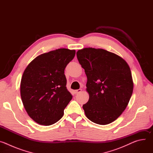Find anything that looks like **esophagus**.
Returning <instances> with one entry per match:
<instances>
[{"label":"esophagus","mask_w":153,"mask_h":153,"mask_svg":"<svg viewBox=\"0 0 153 153\" xmlns=\"http://www.w3.org/2000/svg\"><path fill=\"white\" fill-rule=\"evenodd\" d=\"M82 91V89H79V90H76L74 91V93L75 94H78L79 93H80Z\"/></svg>","instance_id":"34e87169"}]
</instances>
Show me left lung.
<instances>
[{
    "instance_id": "left-lung-1",
    "label": "left lung",
    "mask_w": 153,
    "mask_h": 153,
    "mask_svg": "<svg viewBox=\"0 0 153 153\" xmlns=\"http://www.w3.org/2000/svg\"><path fill=\"white\" fill-rule=\"evenodd\" d=\"M76 54L87 77L90 98L83 105L86 117L99 125L113 122L125 110L133 94V82L128 63L103 49L86 48Z\"/></svg>"
}]
</instances>
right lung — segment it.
<instances>
[{"label": "right lung", "mask_w": 153, "mask_h": 153, "mask_svg": "<svg viewBox=\"0 0 153 153\" xmlns=\"http://www.w3.org/2000/svg\"><path fill=\"white\" fill-rule=\"evenodd\" d=\"M75 50L60 48L42 54L26 68L20 83V96L29 116L40 125L59 121L73 98L64 74Z\"/></svg>", "instance_id": "1"}]
</instances>
